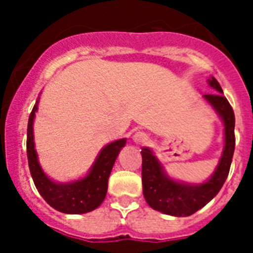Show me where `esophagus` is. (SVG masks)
I'll return each instance as SVG.
<instances>
[{"label":"esophagus","instance_id":"esophagus-1","mask_svg":"<svg viewBox=\"0 0 253 253\" xmlns=\"http://www.w3.org/2000/svg\"><path fill=\"white\" fill-rule=\"evenodd\" d=\"M132 140L136 144H144V143L148 140V135L144 132V131H136L134 135H132Z\"/></svg>","mask_w":253,"mask_h":253}]
</instances>
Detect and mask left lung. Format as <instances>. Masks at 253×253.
Returning a JSON list of instances; mask_svg holds the SVG:
<instances>
[{"label":"left lung","instance_id":"8db88e82","mask_svg":"<svg viewBox=\"0 0 253 253\" xmlns=\"http://www.w3.org/2000/svg\"><path fill=\"white\" fill-rule=\"evenodd\" d=\"M209 85L216 91L205 94L224 126V147L215 170L210 178L202 184L181 182L166 172L163 164L155 156L154 151L148 147L142 148V182L143 194L147 204L154 210L173 216H189L209 204L219 193L227 178L235 150V115L231 105L223 95L219 83L210 77Z\"/></svg>","mask_w":253,"mask_h":253}]
</instances>
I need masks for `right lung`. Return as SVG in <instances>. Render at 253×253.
Instances as JSON below:
<instances>
[{
	"mask_svg": "<svg viewBox=\"0 0 253 253\" xmlns=\"http://www.w3.org/2000/svg\"><path fill=\"white\" fill-rule=\"evenodd\" d=\"M35 103L27 125V159L34 184L47 204L65 214H85L102 204L107 193V181L119 152L126 146V138L109 143L97 155L85 177L71 182L51 180L42 169L34 143V119L38 110Z\"/></svg>",
	"mask_w": 253,
	"mask_h": 253,
	"instance_id": "add662e5",
	"label": "right lung"
}]
</instances>
